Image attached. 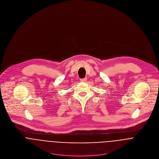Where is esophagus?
<instances>
[{"instance_id": "obj_1", "label": "esophagus", "mask_w": 159, "mask_h": 159, "mask_svg": "<svg viewBox=\"0 0 159 159\" xmlns=\"http://www.w3.org/2000/svg\"><path fill=\"white\" fill-rule=\"evenodd\" d=\"M80 81H81V82H86V81H87V78H81V79H80Z\"/></svg>"}]
</instances>
